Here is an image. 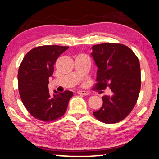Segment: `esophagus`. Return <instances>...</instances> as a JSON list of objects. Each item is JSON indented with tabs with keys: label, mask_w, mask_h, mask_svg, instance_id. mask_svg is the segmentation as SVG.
<instances>
[{
	"label": "esophagus",
	"mask_w": 159,
	"mask_h": 159,
	"mask_svg": "<svg viewBox=\"0 0 159 159\" xmlns=\"http://www.w3.org/2000/svg\"><path fill=\"white\" fill-rule=\"evenodd\" d=\"M77 93L80 95H84V96L85 95L89 94V92L84 91V90H79V91H77Z\"/></svg>",
	"instance_id": "obj_1"
}]
</instances>
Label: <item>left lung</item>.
Returning a JSON list of instances; mask_svg holds the SVG:
<instances>
[{"label": "left lung", "instance_id": "8db88e82", "mask_svg": "<svg viewBox=\"0 0 159 159\" xmlns=\"http://www.w3.org/2000/svg\"><path fill=\"white\" fill-rule=\"evenodd\" d=\"M97 68L95 87H109L111 96L102 97L103 104L93 114L100 121L114 124L127 116L137 102L141 89V70L136 55L127 46L102 43L92 47Z\"/></svg>", "mask_w": 159, "mask_h": 159}]
</instances>
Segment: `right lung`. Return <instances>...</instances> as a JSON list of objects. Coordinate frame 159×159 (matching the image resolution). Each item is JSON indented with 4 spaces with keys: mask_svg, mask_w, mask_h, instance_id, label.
Wrapping results in <instances>:
<instances>
[{
    "mask_svg": "<svg viewBox=\"0 0 159 159\" xmlns=\"http://www.w3.org/2000/svg\"><path fill=\"white\" fill-rule=\"evenodd\" d=\"M69 47L43 45L32 49L24 57L18 74L22 102L32 116L43 121H52L64 115L73 92L65 91L51 95L49 77H52L58 57Z\"/></svg>",
    "mask_w": 159,
    "mask_h": 159,
    "instance_id": "obj_1",
    "label": "right lung"
}]
</instances>
